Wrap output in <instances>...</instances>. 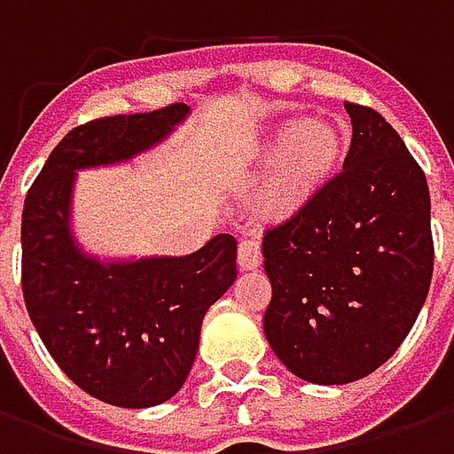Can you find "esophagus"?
I'll list each match as a JSON object with an SVG mask.
<instances>
[{"label": "esophagus", "instance_id": "obj_1", "mask_svg": "<svg viewBox=\"0 0 454 454\" xmlns=\"http://www.w3.org/2000/svg\"><path fill=\"white\" fill-rule=\"evenodd\" d=\"M262 262V253H260V243L257 240H243L240 246H238V267L240 270H257Z\"/></svg>", "mask_w": 454, "mask_h": 454}]
</instances>
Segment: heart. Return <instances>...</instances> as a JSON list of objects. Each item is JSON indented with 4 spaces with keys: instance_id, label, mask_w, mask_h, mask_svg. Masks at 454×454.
I'll return each mask as SVG.
<instances>
[{
    "instance_id": "heart-1",
    "label": "heart",
    "mask_w": 454,
    "mask_h": 454,
    "mask_svg": "<svg viewBox=\"0 0 454 454\" xmlns=\"http://www.w3.org/2000/svg\"><path fill=\"white\" fill-rule=\"evenodd\" d=\"M348 148L340 123L324 119L286 121L265 136L253 162L267 169L253 197L257 221L279 223L296 216L333 177Z\"/></svg>"
}]
</instances>
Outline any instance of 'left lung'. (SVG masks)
Segmentation results:
<instances>
[{"instance_id":"1","label":"left lung","mask_w":454,"mask_h":454,"mask_svg":"<svg viewBox=\"0 0 454 454\" xmlns=\"http://www.w3.org/2000/svg\"><path fill=\"white\" fill-rule=\"evenodd\" d=\"M342 169L296 216L267 228V342L286 370L348 384L381 367L416 324L433 277L428 182L391 123L345 102Z\"/></svg>"}]
</instances>
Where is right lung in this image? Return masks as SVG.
<instances>
[{
	"instance_id": "obj_1",
	"label": "right lung",
	"mask_w": 454,
	"mask_h": 454,
	"mask_svg": "<svg viewBox=\"0 0 454 454\" xmlns=\"http://www.w3.org/2000/svg\"><path fill=\"white\" fill-rule=\"evenodd\" d=\"M187 104L119 114L65 136L28 189L21 216V289L58 367L90 396L123 409L172 399L187 380L208 306L236 282V238L218 233L184 257L104 265L70 233L74 169L153 148Z\"/></svg>"
}]
</instances>
